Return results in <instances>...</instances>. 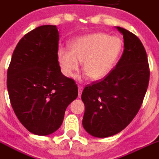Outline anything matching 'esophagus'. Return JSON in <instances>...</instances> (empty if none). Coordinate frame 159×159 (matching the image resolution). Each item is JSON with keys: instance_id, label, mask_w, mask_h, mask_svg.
I'll return each mask as SVG.
<instances>
[{"instance_id": "esophagus-1", "label": "esophagus", "mask_w": 159, "mask_h": 159, "mask_svg": "<svg viewBox=\"0 0 159 159\" xmlns=\"http://www.w3.org/2000/svg\"><path fill=\"white\" fill-rule=\"evenodd\" d=\"M78 91H79V97H80L81 93H82V91H83V86L79 85L78 86Z\"/></svg>"}]
</instances>
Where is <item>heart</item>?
<instances>
[{"label":"heart","instance_id":"heart-1","mask_svg":"<svg viewBox=\"0 0 159 159\" xmlns=\"http://www.w3.org/2000/svg\"><path fill=\"white\" fill-rule=\"evenodd\" d=\"M123 40L104 33L84 35L70 44V51L60 50L58 60L63 73L73 77L80 68L92 80L106 77L116 66L123 51Z\"/></svg>","mask_w":159,"mask_h":159}]
</instances>
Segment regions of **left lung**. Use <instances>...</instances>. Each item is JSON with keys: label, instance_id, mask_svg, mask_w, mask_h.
Returning a JSON list of instances; mask_svg holds the SVG:
<instances>
[{"label": "left lung", "instance_id": "obj_1", "mask_svg": "<svg viewBox=\"0 0 159 159\" xmlns=\"http://www.w3.org/2000/svg\"><path fill=\"white\" fill-rule=\"evenodd\" d=\"M124 36V50L110 73L84 87L83 127L90 135L106 138L125 129L136 116L149 82L147 54L139 38L117 26Z\"/></svg>", "mask_w": 159, "mask_h": 159}]
</instances>
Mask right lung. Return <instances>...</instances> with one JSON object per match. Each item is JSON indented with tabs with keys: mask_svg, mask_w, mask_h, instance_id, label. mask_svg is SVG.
Listing matches in <instances>:
<instances>
[{
	"mask_svg": "<svg viewBox=\"0 0 159 159\" xmlns=\"http://www.w3.org/2000/svg\"><path fill=\"white\" fill-rule=\"evenodd\" d=\"M56 25H41L20 39L7 70L15 114L28 131L49 135L61 126L66 108L78 96L73 79L61 73Z\"/></svg>",
	"mask_w": 159,
	"mask_h": 159,
	"instance_id": "add662e5",
	"label": "right lung"
}]
</instances>
